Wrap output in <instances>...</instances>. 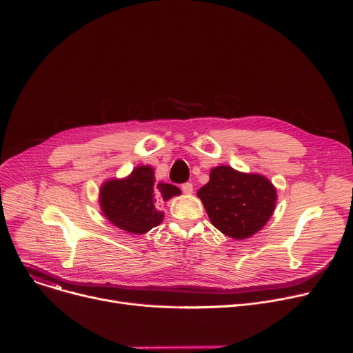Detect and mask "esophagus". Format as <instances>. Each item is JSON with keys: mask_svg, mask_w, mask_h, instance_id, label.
<instances>
[{"mask_svg": "<svg viewBox=\"0 0 353 353\" xmlns=\"http://www.w3.org/2000/svg\"><path fill=\"white\" fill-rule=\"evenodd\" d=\"M180 189H181V192L186 193V194L193 193V185H192V183H189V181H186V183L181 185V186H180Z\"/></svg>", "mask_w": 353, "mask_h": 353, "instance_id": "1", "label": "esophagus"}]
</instances>
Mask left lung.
<instances>
[{"label":"left lung","instance_id":"1","mask_svg":"<svg viewBox=\"0 0 353 353\" xmlns=\"http://www.w3.org/2000/svg\"><path fill=\"white\" fill-rule=\"evenodd\" d=\"M198 196L212 225L236 240L249 239L262 228L276 203V190L266 177L239 173L228 165L212 170Z\"/></svg>","mask_w":353,"mask_h":353}]
</instances>
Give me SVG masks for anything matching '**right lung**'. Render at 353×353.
Wrapping results in <instances>:
<instances>
[{
	"instance_id": "1",
	"label": "right lung",
	"mask_w": 353,
	"mask_h": 353,
	"mask_svg": "<svg viewBox=\"0 0 353 353\" xmlns=\"http://www.w3.org/2000/svg\"><path fill=\"white\" fill-rule=\"evenodd\" d=\"M154 170L150 165L137 167L123 180H110L100 190V206L112 224L132 234H143L159 225L163 212L157 203L168 201L180 193L168 183H154Z\"/></svg>"
}]
</instances>
